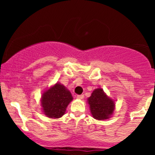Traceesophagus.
<instances>
[{
    "mask_svg": "<svg viewBox=\"0 0 155 155\" xmlns=\"http://www.w3.org/2000/svg\"><path fill=\"white\" fill-rule=\"evenodd\" d=\"M84 97V95H77V98L78 99H83Z\"/></svg>",
    "mask_w": 155,
    "mask_h": 155,
    "instance_id": "obj_1",
    "label": "esophagus"
}]
</instances>
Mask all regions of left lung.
<instances>
[{
    "instance_id": "8db88e82",
    "label": "left lung",
    "mask_w": 155,
    "mask_h": 155,
    "mask_svg": "<svg viewBox=\"0 0 155 155\" xmlns=\"http://www.w3.org/2000/svg\"><path fill=\"white\" fill-rule=\"evenodd\" d=\"M90 111L94 119L104 120L109 119L115 108V104L112 99L106 95L101 88L95 89L87 99Z\"/></svg>"
}]
</instances>
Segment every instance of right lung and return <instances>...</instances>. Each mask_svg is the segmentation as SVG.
Segmentation results:
<instances>
[{
	"instance_id": "right-lung-1",
	"label": "right lung",
	"mask_w": 155,
	"mask_h": 155,
	"mask_svg": "<svg viewBox=\"0 0 155 155\" xmlns=\"http://www.w3.org/2000/svg\"><path fill=\"white\" fill-rule=\"evenodd\" d=\"M72 100L71 92L63 84L57 83L44 92L41 104L46 116L58 119L65 114L67 106Z\"/></svg>"
}]
</instances>
